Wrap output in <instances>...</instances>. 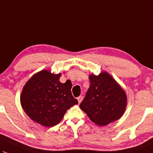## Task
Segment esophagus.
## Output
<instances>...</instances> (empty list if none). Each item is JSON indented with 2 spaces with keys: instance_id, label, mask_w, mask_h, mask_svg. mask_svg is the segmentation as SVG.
<instances>
[{
  "instance_id": "1",
  "label": "esophagus",
  "mask_w": 153,
  "mask_h": 153,
  "mask_svg": "<svg viewBox=\"0 0 153 153\" xmlns=\"http://www.w3.org/2000/svg\"><path fill=\"white\" fill-rule=\"evenodd\" d=\"M77 100H78L79 103H80L81 102H82V101L83 100V97H82V96H79V97L77 98Z\"/></svg>"
}]
</instances>
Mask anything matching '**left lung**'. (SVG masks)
Returning a JSON list of instances; mask_svg holds the SVG:
<instances>
[{
    "instance_id": "left-lung-1",
    "label": "left lung",
    "mask_w": 153,
    "mask_h": 153,
    "mask_svg": "<svg viewBox=\"0 0 153 153\" xmlns=\"http://www.w3.org/2000/svg\"><path fill=\"white\" fill-rule=\"evenodd\" d=\"M90 86L80 108L97 125L105 126L119 119L125 111V91L107 72L89 76Z\"/></svg>"
}]
</instances>
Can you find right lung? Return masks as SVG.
I'll return each mask as SVG.
<instances>
[{
  "mask_svg": "<svg viewBox=\"0 0 153 153\" xmlns=\"http://www.w3.org/2000/svg\"><path fill=\"white\" fill-rule=\"evenodd\" d=\"M60 76L61 74L42 70L26 83L20 96L25 112L34 121L46 127L59 123L68 109L78 104L71 94V82L61 83Z\"/></svg>",
  "mask_w": 153,
  "mask_h": 153,
  "instance_id": "1",
  "label": "right lung"
}]
</instances>
